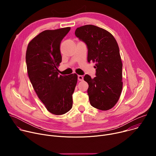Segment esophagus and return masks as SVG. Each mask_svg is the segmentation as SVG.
<instances>
[{
    "instance_id": "obj_1",
    "label": "esophagus",
    "mask_w": 156,
    "mask_h": 156,
    "mask_svg": "<svg viewBox=\"0 0 156 156\" xmlns=\"http://www.w3.org/2000/svg\"><path fill=\"white\" fill-rule=\"evenodd\" d=\"M78 81H83V76H81V75H78Z\"/></svg>"
}]
</instances>
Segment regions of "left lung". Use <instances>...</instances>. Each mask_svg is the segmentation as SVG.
<instances>
[{
  "mask_svg": "<svg viewBox=\"0 0 156 156\" xmlns=\"http://www.w3.org/2000/svg\"><path fill=\"white\" fill-rule=\"evenodd\" d=\"M75 35L87 48V62L96 63L94 78L86 75L87 94L91 105L101 110L112 108L118 102L122 90V62L118 44L105 30L87 25L77 28Z\"/></svg>",
  "mask_w": 156,
  "mask_h": 156,
  "instance_id": "1",
  "label": "left lung"
}]
</instances>
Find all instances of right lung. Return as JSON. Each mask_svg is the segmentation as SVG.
I'll return each mask as SVG.
<instances>
[{
  "instance_id": "obj_1",
  "label": "right lung",
  "mask_w": 156,
  "mask_h": 156,
  "mask_svg": "<svg viewBox=\"0 0 156 156\" xmlns=\"http://www.w3.org/2000/svg\"><path fill=\"white\" fill-rule=\"evenodd\" d=\"M70 27L45 30L28 44L26 63L29 78L39 99L49 112L60 115L72 108L76 74L59 75L60 45Z\"/></svg>"
}]
</instances>
